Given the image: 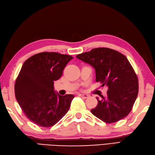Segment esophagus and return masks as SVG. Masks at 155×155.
<instances>
[{"mask_svg": "<svg viewBox=\"0 0 155 155\" xmlns=\"http://www.w3.org/2000/svg\"><path fill=\"white\" fill-rule=\"evenodd\" d=\"M78 96H80L81 97H83V98H87L89 97L88 95L87 94H78Z\"/></svg>", "mask_w": 155, "mask_h": 155, "instance_id": "esophagus-1", "label": "esophagus"}]
</instances>
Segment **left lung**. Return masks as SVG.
Wrapping results in <instances>:
<instances>
[{
  "instance_id": "8db88e82",
  "label": "left lung",
  "mask_w": 155,
  "mask_h": 155,
  "mask_svg": "<svg viewBox=\"0 0 155 155\" xmlns=\"http://www.w3.org/2000/svg\"><path fill=\"white\" fill-rule=\"evenodd\" d=\"M95 70L96 82L108 87L107 96L97 100L91 113L107 123L124 119L133 108L138 94V79L125 56L114 49L99 47L76 56Z\"/></svg>"
}]
</instances>
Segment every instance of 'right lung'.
Here are the masks:
<instances>
[{
  "label": "right lung",
  "instance_id": "1",
  "mask_svg": "<svg viewBox=\"0 0 155 155\" xmlns=\"http://www.w3.org/2000/svg\"><path fill=\"white\" fill-rule=\"evenodd\" d=\"M72 58L42 52L31 56L22 66L15 81V97L28 119L37 125L52 127L68 112L74 96L58 94L53 84Z\"/></svg>",
  "mask_w": 155,
  "mask_h": 155
}]
</instances>
